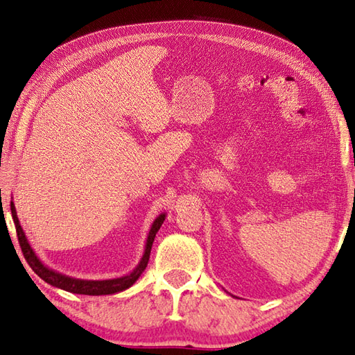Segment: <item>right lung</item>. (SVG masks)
Returning a JSON list of instances; mask_svg holds the SVG:
<instances>
[{"label": "right lung", "instance_id": "right-lung-1", "mask_svg": "<svg viewBox=\"0 0 355 355\" xmlns=\"http://www.w3.org/2000/svg\"><path fill=\"white\" fill-rule=\"evenodd\" d=\"M10 210H12V218L15 223V227H17V235H18V241L21 245L22 254H24L26 261L28 262V266L32 267V270L35 273L40 276L41 279H44L45 282L56 286V288H61L65 291L70 293H76V294H88V296H102V294H114L119 291H123L126 288L137 281L140 277V275L145 271L148 261H149V254H150V248H153V243L154 238L157 235L158 229L162 227V224L164 221L166 215L162 214L155 218V221L153 223V227L149 230V235L146 239V245H145V253H143L141 259L139 262V266L135 267L130 275L122 276V277H116V279H103V281H87V279H76V277H70L65 276L62 273H58V271L49 268L47 266L37 258L36 253L33 252V248L30 247L28 241L26 238V233L22 230L19 220L17 216V209H15L13 201L10 202Z\"/></svg>", "mask_w": 355, "mask_h": 355}]
</instances>
